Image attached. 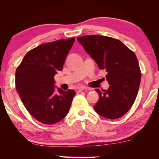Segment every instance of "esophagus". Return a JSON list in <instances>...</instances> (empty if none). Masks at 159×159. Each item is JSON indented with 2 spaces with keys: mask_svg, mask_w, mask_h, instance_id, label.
<instances>
[{
  "mask_svg": "<svg viewBox=\"0 0 159 159\" xmlns=\"http://www.w3.org/2000/svg\"><path fill=\"white\" fill-rule=\"evenodd\" d=\"M83 90H88V88H84V87H82V88H76V92L77 93H79L82 92V91H83Z\"/></svg>",
  "mask_w": 159,
  "mask_h": 159,
  "instance_id": "34e87169",
  "label": "esophagus"
}]
</instances>
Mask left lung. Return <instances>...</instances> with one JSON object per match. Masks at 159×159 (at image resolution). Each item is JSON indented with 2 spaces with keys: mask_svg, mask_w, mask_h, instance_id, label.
<instances>
[{
  "mask_svg": "<svg viewBox=\"0 0 159 159\" xmlns=\"http://www.w3.org/2000/svg\"><path fill=\"white\" fill-rule=\"evenodd\" d=\"M78 41L107 72L108 90L95 89L99 100L95 111L109 119H116L128 112L138 95L141 71L135 54L119 40L100 35L77 38Z\"/></svg>",
  "mask_w": 159,
  "mask_h": 159,
  "instance_id": "obj_1",
  "label": "left lung"
}]
</instances>
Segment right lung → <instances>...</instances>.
<instances>
[{
    "instance_id": "add662e5",
    "label": "right lung",
    "mask_w": 159,
    "mask_h": 159,
    "mask_svg": "<svg viewBox=\"0 0 159 159\" xmlns=\"http://www.w3.org/2000/svg\"><path fill=\"white\" fill-rule=\"evenodd\" d=\"M75 38L39 45L26 54L15 73L16 89L28 112L43 124L66 116L76 95L73 90H55L54 76L61 71Z\"/></svg>"
}]
</instances>
